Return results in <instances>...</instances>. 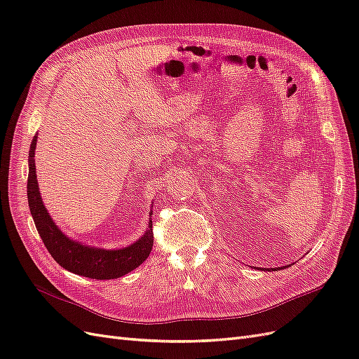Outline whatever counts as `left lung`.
Here are the masks:
<instances>
[{"mask_svg": "<svg viewBox=\"0 0 359 359\" xmlns=\"http://www.w3.org/2000/svg\"><path fill=\"white\" fill-rule=\"evenodd\" d=\"M283 268H285V266H283ZM278 269H281V268H278Z\"/></svg>", "mask_w": 359, "mask_h": 359, "instance_id": "8db88e82", "label": "left lung"}]
</instances>
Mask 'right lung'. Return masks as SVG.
<instances>
[{
  "instance_id": "obj_1",
  "label": "right lung",
  "mask_w": 359,
  "mask_h": 359,
  "mask_svg": "<svg viewBox=\"0 0 359 359\" xmlns=\"http://www.w3.org/2000/svg\"><path fill=\"white\" fill-rule=\"evenodd\" d=\"M36 142L37 137L32 139L29 147V172L27 186L28 205L41 241L46 245L50 256L55 259V262L70 271V273L95 280L118 278L137 268L149 256L151 248H153V222H149L147 233L139 241L121 250L86 247L69 240L52 222L48 211L45 210V205L41 202L34 165Z\"/></svg>"
}]
</instances>
